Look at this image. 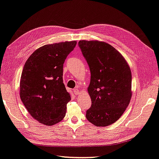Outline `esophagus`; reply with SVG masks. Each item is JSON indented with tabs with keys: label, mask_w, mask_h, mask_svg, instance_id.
Segmentation results:
<instances>
[{
	"label": "esophagus",
	"mask_w": 159,
	"mask_h": 159,
	"mask_svg": "<svg viewBox=\"0 0 159 159\" xmlns=\"http://www.w3.org/2000/svg\"><path fill=\"white\" fill-rule=\"evenodd\" d=\"M73 91H74V94H75L76 95L79 94V92H80V90H79V89H77V88L74 89Z\"/></svg>",
	"instance_id": "obj_1"
}]
</instances>
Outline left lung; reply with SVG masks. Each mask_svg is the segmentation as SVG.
Instances as JSON below:
<instances>
[{
  "label": "left lung",
  "mask_w": 159,
  "mask_h": 159,
  "mask_svg": "<svg viewBox=\"0 0 159 159\" xmlns=\"http://www.w3.org/2000/svg\"><path fill=\"white\" fill-rule=\"evenodd\" d=\"M79 46L91 72L88 91L92 105L86 118L105 127L119 119L131 100L132 73L119 52L108 43L80 40Z\"/></svg>",
  "instance_id": "left-lung-1"
}]
</instances>
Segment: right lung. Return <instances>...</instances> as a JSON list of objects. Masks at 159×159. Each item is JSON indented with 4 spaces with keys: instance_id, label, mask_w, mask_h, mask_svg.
Returning a JSON list of instances; mask_svg holds the SVG:
<instances>
[{
    "instance_id": "right-lung-1",
    "label": "right lung",
    "mask_w": 159,
    "mask_h": 159,
    "mask_svg": "<svg viewBox=\"0 0 159 159\" xmlns=\"http://www.w3.org/2000/svg\"><path fill=\"white\" fill-rule=\"evenodd\" d=\"M76 40L45 45L33 52L22 71L20 97L39 123L53 125L63 120L71 100L63 80V63Z\"/></svg>"
}]
</instances>
